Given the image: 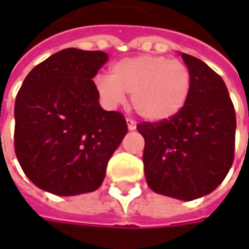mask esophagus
Listing matches in <instances>:
<instances>
[{
  "instance_id": "1",
  "label": "esophagus",
  "mask_w": 249,
  "mask_h": 249,
  "mask_svg": "<svg viewBox=\"0 0 249 249\" xmlns=\"http://www.w3.org/2000/svg\"><path fill=\"white\" fill-rule=\"evenodd\" d=\"M127 127H129V130H134L137 127V124L133 119H127Z\"/></svg>"
}]
</instances>
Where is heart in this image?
Instances as JSON below:
<instances>
[{"mask_svg":"<svg viewBox=\"0 0 249 249\" xmlns=\"http://www.w3.org/2000/svg\"><path fill=\"white\" fill-rule=\"evenodd\" d=\"M94 86L109 107L131 94V107L142 119L162 122L172 119L187 105L193 76L183 61L157 55L126 58L110 66L109 77L97 76Z\"/></svg>","mask_w":249,"mask_h":249,"instance_id":"heart-1","label":"heart"}]
</instances>
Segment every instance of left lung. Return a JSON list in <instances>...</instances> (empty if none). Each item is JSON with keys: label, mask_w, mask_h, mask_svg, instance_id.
Returning a JSON list of instances; mask_svg holds the SVG:
<instances>
[{"label": "left lung", "mask_w": 249, "mask_h": 249, "mask_svg": "<svg viewBox=\"0 0 249 249\" xmlns=\"http://www.w3.org/2000/svg\"><path fill=\"white\" fill-rule=\"evenodd\" d=\"M193 76L187 105L172 119L137 124L145 145L149 188L191 201L212 193L234 160L235 110L223 79L205 62L181 53Z\"/></svg>", "instance_id": "obj_1"}]
</instances>
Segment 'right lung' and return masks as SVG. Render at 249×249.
<instances>
[{
  "instance_id": "1",
  "label": "right lung",
  "mask_w": 249,
  "mask_h": 249,
  "mask_svg": "<svg viewBox=\"0 0 249 249\" xmlns=\"http://www.w3.org/2000/svg\"><path fill=\"white\" fill-rule=\"evenodd\" d=\"M107 61L102 51L66 48L22 83L15 101V154L44 191L63 196L95 191L127 133L120 112L101 108L92 82Z\"/></svg>"
}]
</instances>
